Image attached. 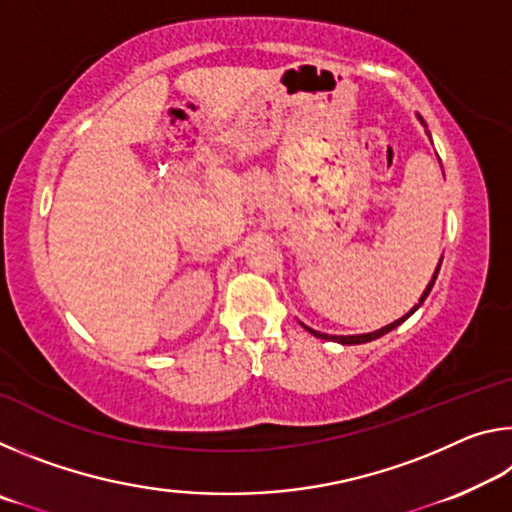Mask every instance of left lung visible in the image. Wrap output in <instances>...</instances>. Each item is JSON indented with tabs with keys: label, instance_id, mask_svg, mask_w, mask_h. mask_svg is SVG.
Wrapping results in <instances>:
<instances>
[{
	"label": "left lung",
	"instance_id": "1",
	"mask_svg": "<svg viewBox=\"0 0 512 512\" xmlns=\"http://www.w3.org/2000/svg\"><path fill=\"white\" fill-rule=\"evenodd\" d=\"M418 119L422 121V126L427 128V124H424V119L418 115ZM427 135H429V131H427ZM431 137V135H429ZM440 264H443V257H440V262H438V266H436V271H433V275H431V280H429V284H427V289L422 291V296H420V300H418V305L415 307H411V311L409 314H404L402 318H397V320H393L391 325H386V327H381V329H375V332H368V334H350V336H336V334H323V332H316V329H311V327H307L305 323H300L302 327L307 329L309 334H314L316 339H323V341H336V343H341V345H359V343H368V341H375V339H379V336H384V334H388L391 332V329H395L397 325H402L406 318L409 316H413L415 311L420 309V305L424 300H427V296H429V291L433 289V284H436V277H438V271H440Z\"/></svg>",
	"mask_w": 512,
	"mask_h": 512
}]
</instances>
